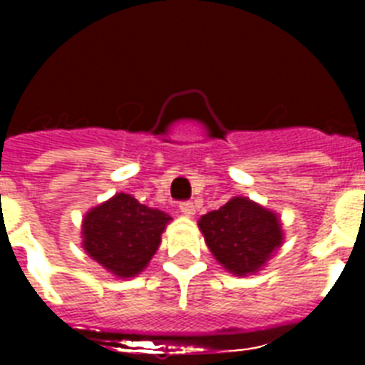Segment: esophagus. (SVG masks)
<instances>
[{
	"label": "esophagus",
	"mask_w": 365,
	"mask_h": 365,
	"mask_svg": "<svg viewBox=\"0 0 365 365\" xmlns=\"http://www.w3.org/2000/svg\"><path fill=\"white\" fill-rule=\"evenodd\" d=\"M180 210H182L183 216H187V217L195 216V205L191 202V200H185V202H182V205H180Z\"/></svg>",
	"instance_id": "obj_1"
}]
</instances>
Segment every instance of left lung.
Masks as SVG:
<instances>
[{"label":"left lung","instance_id":"left-lung-1","mask_svg":"<svg viewBox=\"0 0 365 365\" xmlns=\"http://www.w3.org/2000/svg\"><path fill=\"white\" fill-rule=\"evenodd\" d=\"M199 229L220 265L237 277L259 271L284 240L277 214L246 197L205 214Z\"/></svg>","mask_w":365,"mask_h":365}]
</instances>
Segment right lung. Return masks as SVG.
I'll return each mask as SVG.
<instances>
[{
  "label": "right lung",
  "instance_id": "add662e5",
  "mask_svg": "<svg viewBox=\"0 0 365 365\" xmlns=\"http://www.w3.org/2000/svg\"><path fill=\"white\" fill-rule=\"evenodd\" d=\"M172 217L140 205L132 195L117 193L87 212L83 248L115 277L132 278L148 267Z\"/></svg>",
  "mask_w": 365,
  "mask_h": 365
}]
</instances>
